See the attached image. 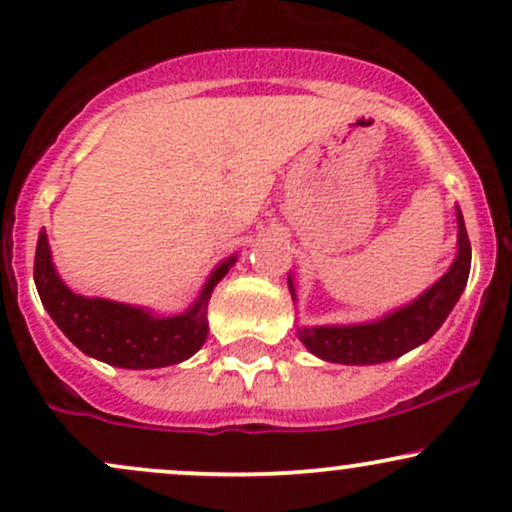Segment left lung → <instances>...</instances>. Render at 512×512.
Masks as SVG:
<instances>
[{
	"label": "left lung",
	"instance_id": "obj_1",
	"mask_svg": "<svg viewBox=\"0 0 512 512\" xmlns=\"http://www.w3.org/2000/svg\"><path fill=\"white\" fill-rule=\"evenodd\" d=\"M469 267H472V245H469L462 211L457 209V257L431 289L380 320L363 322V325L301 327L298 339L310 354L332 363L373 366V363L392 361L428 342L438 332L445 317L460 301L469 279ZM289 289L291 298L296 301L293 279H289Z\"/></svg>",
	"mask_w": 512,
	"mask_h": 512
}]
</instances>
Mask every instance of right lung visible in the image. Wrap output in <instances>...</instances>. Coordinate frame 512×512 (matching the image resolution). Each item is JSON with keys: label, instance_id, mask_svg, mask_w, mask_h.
<instances>
[{"label": "right lung", "instance_id": "add662e5", "mask_svg": "<svg viewBox=\"0 0 512 512\" xmlns=\"http://www.w3.org/2000/svg\"><path fill=\"white\" fill-rule=\"evenodd\" d=\"M236 260L238 255L223 260L211 272L190 310L173 317H158L151 310L134 308V305L74 293L60 279L55 264H52L45 231H40L38 236L33 279L38 286L40 301L55 320V325L86 356L117 368H163L197 354L207 342V305L211 291Z\"/></svg>", "mask_w": 512, "mask_h": 512}]
</instances>
